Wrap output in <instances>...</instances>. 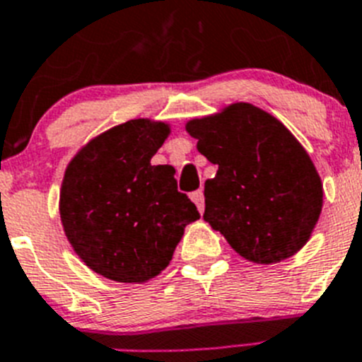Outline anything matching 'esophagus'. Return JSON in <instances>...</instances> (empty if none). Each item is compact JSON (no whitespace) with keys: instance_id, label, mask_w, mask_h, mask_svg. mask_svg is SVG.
I'll return each instance as SVG.
<instances>
[{"instance_id":"esophagus-1","label":"esophagus","mask_w":362,"mask_h":362,"mask_svg":"<svg viewBox=\"0 0 362 362\" xmlns=\"http://www.w3.org/2000/svg\"><path fill=\"white\" fill-rule=\"evenodd\" d=\"M191 200H193V202L197 204V207H199V211L204 213V191L202 189L193 191V193H191Z\"/></svg>"}]
</instances>
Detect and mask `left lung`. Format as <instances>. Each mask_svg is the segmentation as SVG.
I'll return each instance as SVG.
<instances>
[{
    "label": "left lung",
    "mask_w": 362,
    "mask_h": 362,
    "mask_svg": "<svg viewBox=\"0 0 362 362\" xmlns=\"http://www.w3.org/2000/svg\"><path fill=\"white\" fill-rule=\"evenodd\" d=\"M187 133L218 165L204 187V220L251 262H281L295 255L319 220L322 184L293 134L250 103L191 120Z\"/></svg>",
    "instance_id": "8db88e82"
}]
</instances>
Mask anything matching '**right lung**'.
I'll return each instance as SVG.
<instances>
[{
	"label": "right lung",
	"mask_w": 362,
	"mask_h": 362,
	"mask_svg": "<svg viewBox=\"0 0 362 362\" xmlns=\"http://www.w3.org/2000/svg\"><path fill=\"white\" fill-rule=\"evenodd\" d=\"M165 124L131 120L87 144L65 171L59 215L65 235L93 272L144 282L169 264L200 213L180 193L171 165L151 158L168 138Z\"/></svg>",
	"instance_id": "1"
}]
</instances>
